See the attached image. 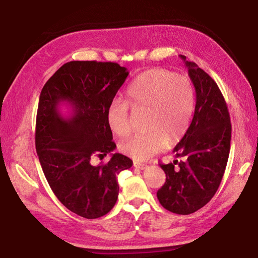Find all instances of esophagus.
I'll return each instance as SVG.
<instances>
[{"label": "esophagus", "mask_w": 258, "mask_h": 258, "mask_svg": "<svg viewBox=\"0 0 258 258\" xmlns=\"http://www.w3.org/2000/svg\"><path fill=\"white\" fill-rule=\"evenodd\" d=\"M146 164L144 163H140V162H134V167L139 168V169H145L146 168Z\"/></svg>", "instance_id": "34e87169"}]
</instances>
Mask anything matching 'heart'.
<instances>
[{"instance_id":"heart-1","label":"heart","mask_w":258,"mask_h":258,"mask_svg":"<svg viewBox=\"0 0 258 258\" xmlns=\"http://www.w3.org/2000/svg\"><path fill=\"white\" fill-rule=\"evenodd\" d=\"M126 102L115 101L106 113L108 127L124 138L131 132L128 105L134 111H146L145 133L135 134L120 145L134 160L146 161L164 147L173 145L187 131L195 107L191 81L164 69H152L140 74L126 90Z\"/></svg>"}]
</instances>
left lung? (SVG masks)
Segmentation results:
<instances>
[{
  "mask_svg": "<svg viewBox=\"0 0 258 258\" xmlns=\"http://www.w3.org/2000/svg\"><path fill=\"white\" fill-rule=\"evenodd\" d=\"M180 57L195 87V112L173 151L183 161L160 164L166 180L157 190V199L167 211L188 215L205 206L218 189L231 150L232 125L215 81L197 64L186 61L184 55Z\"/></svg>",
  "mask_w": 258,
  "mask_h": 258,
  "instance_id": "8db88e82",
  "label": "left lung"
}]
</instances>
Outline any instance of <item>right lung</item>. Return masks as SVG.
<instances>
[{
	"mask_svg": "<svg viewBox=\"0 0 258 258\" xmlns=\"http://www.w3.org/2000/svg\"><path fill=\"white\" fill-rule=\"evenodd\" d=\"M128 72L113 62L72 61L59 68L43 86L38 101L35 147L53 193L78 215L93 220L114 207L117 174L132 167L131 158L112 154L94 167L93 156L103 157L116 144L106 120L107 109ZM71 109L67 117L60 105Z\"/></svg>",
	"mask_w": 258,
	"mask_h": 258,
	"instance_id": "add662e5",
	"label": "right lung"
}]
</instances>
